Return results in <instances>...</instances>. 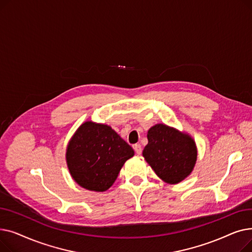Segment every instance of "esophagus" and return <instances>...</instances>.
<instances>
[{
    "label": "esophagus",
    "mask_w": 252,
    "mask_h": 252,
    "mask_svg": "<svg viewBox=\"0 0 252 252\" xmlns=\"http://www.w3.org/2000/svg\"><path fill=\"white\" fill-rule=\"evenodd\" d=\"M134 150H135V152H136L137 154H141V153H142V147H141V145H140V144L134 145Z\"/></svg>",
    "instance_id": "obj_1"
}]
</instances>
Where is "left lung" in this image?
Here are the masks:
<instances>
[{
	"instance_id": "obj_1",
	"label": "left lung",
	"mask_w": 252,
	"mask_h": 252,
	"mask_svg": "<svg viewBox=\"0 0 252 252\" xmlns=\"http://www.w3.org/2000/svg\"><path fill=\"white\" fill-rule=\"evenodd\" d=\"M147 138L143 156L162 181L178 184L192 173L197 160V148L189 135L158 124L148 130Z\"/></svg>"
}]
</instances>
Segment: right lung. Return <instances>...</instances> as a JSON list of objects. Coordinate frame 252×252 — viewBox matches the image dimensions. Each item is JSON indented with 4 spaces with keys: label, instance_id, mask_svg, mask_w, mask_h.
I'll list each match as a JSON object with an SVG mask.
<instances>
[{
    "label": "right lung",
    "instance_id": "obj_1",
    "mask_svg": "<svg viewBox=\"0 0 252 252\" xmlns=\"http://www.w3.org/2000/svg\"><path fill=\"white\" fill-rule=\"evenodd\" d=\"M134 150L109 126L86 122L77 128L66 149V162L79 186L103 192L115 182Z\"/></svg>",
    "mask_w": 252,
    "mask_h": 252
}]
</instances>
